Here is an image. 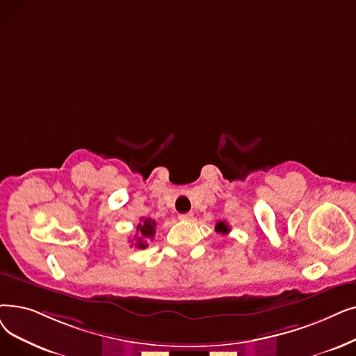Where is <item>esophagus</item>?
<instances>
[{
    "instance_id": "obj_1",
    "label": "esophagus",
    "mask_w": 356,
    "mask_h": 356,
    "mask_svg": "<svg viewBox=\"0 0 356 356\" xmlns=\"http://www.w3.org/2000/svg\"><path fill=\"white\" fill-rule=\"evenodd\" d=\"M193 218V213L189 212V213H180L179 215V220L180 221H191Z\"/></svg>"
}]
</instances>
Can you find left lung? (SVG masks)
<instances>
[{
	"label": "left lung",
	"instance_id": "obj_1",
	"mask_svg": "<svg viewBox=\"0 0 356 356\" xmlns=\"http://www.w3.org/2000/svg\"><path fill=\"white\" fill-rule=\"evenodd\" d=\"M215 231H216V233H221V234H228L229 233V227H228L227 222L220 221V222H216Z\"/></svg>",
	"mask_w": 356,
	"mask_h": 356
}]
</instances>
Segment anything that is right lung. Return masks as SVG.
<instances>
[{
    "mask_svg": "<svg viewBox=\"0 0 356 356\" xmlns=\"http://www.w3.org/2000/svg\"><path fill=\"white\" fill-rule=\"evenodd\" d=\"M156 227L157 222L151 218H141V222L136 225V234H135V247L138 249H145L148 245L147 240L154 238L156 234Z\"/></svg>",
    "mask_w": 356,
    "mask_h": 356,
    "instance_id": "right-lung-1",
    "label": "right lung"
}]
</instances>
